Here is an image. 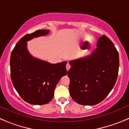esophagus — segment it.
<instances>
[{
    "label": "esophagus",
    "instance_id": "34e87169",
    "mask_svg": "<svg viewBox=\"0 0 129 129\" xmlns=\"http://www.w3.org/2000/svg\"><path fill=\"white\" fill-rule=\"evenodd\" d=\"M70 64L68 63L67 64V71H68L70 70Z\"/></svg>",
    "mask_w": 129,
    "mask_h": 129
}]
</instances>
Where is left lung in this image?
<instances>
[{
  "label": "left lung",
  "mask_w": 129,
  "mask_h": 129,
  "mask_svg": "<svg viewBox=\"0 0 129 129\" xmlns=\"http://www.w3.org/2000/svg\"><path fill=\"white\" fill-rule=\"evenodd\" d=\"M91 54L70 61V94L77 103L95 105L111 92L117 79L119 55L106 35L99 37Z\"/></svg>",
  "instance_id": "8db88e82"
}]
</instances>
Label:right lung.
<instances>
[{
	"instance_id": "add662e5",
	"label": "right lung",
	"mask_w": 129,
	"mask_h": 129,
	"mask_svg": "<svg viewBox=\"0 0 129 129\" xmlns=\"http://www.w3.org/2000/svg\"><path fill=\"white\" fill-rule=\"evenodd\" d=\"M49 33L47 30H37L26 34L18 41L11 52V77L21 98L31 105L49 103L54 97L56 85L67 74V61L51 64L33 57L27 49V41Z\"/></svg>"
}]
</instances>
